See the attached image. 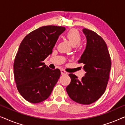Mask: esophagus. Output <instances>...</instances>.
I'll use <instances>...</instances> for the list:
<instances>
[{
  "label": "esophagus",
  "instance_id": "obj_1",
  "mask_svg": "<svg viewBox=\"0 0 125 125\" xmlns=\"http://www.w3.org/2000/svg\"><path fill=\"white\" fill-rule=\"evenodd\" d=\"M61 74H62V75L66 74H67V72H66L64 70H63V69H61Z\"/></svg>",
  "mask_w": 125,
  "mask_h": 125
}]
</instances>
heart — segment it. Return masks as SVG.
I'll use <instances>...</instances> for the list:
<instances>
[{
	"mask_svg": "<svg viewBox=\"0 0 125 125\" xmlns=\"http://www.w3.org/2000/svg\"><path fill=\"white\" fill-rule=\"evenodd\" d=\"M66 37L73 46H76L78 48L81 47L80 42L81 41V36L80 32L77 30L72 29L69 30L66 34Z\"/></svg>",
	"mask_w": 125,
	"mask_h": 125,
	"instance_id": "1",
	"label": "heart"
}]
</instances>
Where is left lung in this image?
I'll return each instance as SVG.
<instances>
[{
  "label": "left lung",
  "instance_id": "1",
  "mask_svg": "<svg viewBox=\"0 0 125 125\" xmlns=\"http://www.w3.org/2000/svg\"><path fill=\"white\" fill-rule=\"evenodd\" d=\"M86 49L78 60L84 65L85 76L81 80L75 74H69L71 83L66 90L70 98L77 103L89 105L98 100L105 92L111 69V59L107 45L100 36L86 28Z\"/></svg>",
  "mask_w": 125,
  "mask_h": 125
}]
</instances>
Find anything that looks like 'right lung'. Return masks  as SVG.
<instances>
[{
    "label": "right lung",
    "instance_id": "add662e5",
    "mask_svg": "<svg viewBox=\"0 0 125 125\" xmlns=\"http://www.w3.org/2000/svg\"><path fill=\"white\" fill-rule=\"evenodd\" d=\"M62 27L47 25L30 32L20 44L13 64L17 89L22 97L33 104L49 97L60 76V69L52 70L43 61L52 53Z\"/></svg>",
    "mask_w": 125,
    "mask_h": 125
}]
</instances>
